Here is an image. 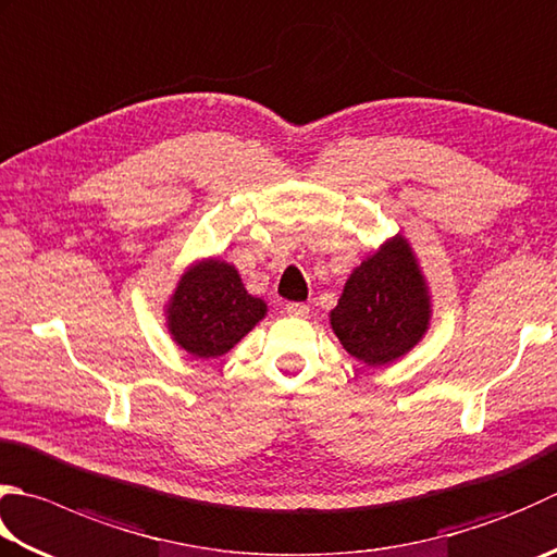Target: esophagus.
Returning a JSON list of instances; mask_svg holds the SVG:
<instances>
[{"instance_id":"1","label":"esophagus","mask_w":557,"mask_h":557,"mask_svg":"<svg viewBox=\"0 0 557 557\" xmlns=\"http://www.w3.org/2000/svg\"><path fill=\"white\" fill-rule=\"evenodd\" d=\"M285 311H287V315H297V319H304V315H309V307L307 304H301V301H289L287 307H285Z\"/></svg>"}]
</instances>
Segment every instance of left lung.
<instances>
[{"mask_svg":"<svg viewBox=\"0 0 557 557\" xmlns=\"http://www.w3.org/2000/svg\"><path fill=\"white\" fill-rule=\"evenodd\" d=\"M329 319L345 350L367 367L394 364L422 341L432 292L406 236L386 238L350 272Z\"/></svg>","mask_w":557,"mask_h":557,"instance_id":"left-lung-1","label":"left lung"}]
</instances>
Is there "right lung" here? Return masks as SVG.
Returning a JSON list of instances; mask_svg holds the SVG:
<instances>
[{"instance_id": "right-lung-1", "label": "right lung", "mask_w": 557, "mask_h": 557, "mask_svg": "<svg viewBox=\"0 0 557 557\" xmlns=\"http://www.w3.org/2000/svg\"><path fill=\"white\" fill-rule=\"evenodd\" d=\"M171 341L198 359L222 357L268 315V304L248 294L236 265L200 258L183 270L163 304Z\"/></svg>"}]
</instances>
